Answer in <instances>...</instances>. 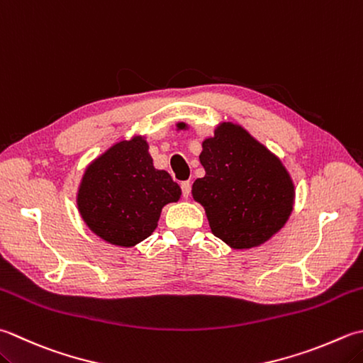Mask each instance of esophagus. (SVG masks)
<instances>
[{
  "label": "esophagus",
  "instance_id": "esophagus-1",
  "mask_svg": "<svg viewBox=\"0 0 363 363\" xmlns=\"http://www.w3.org/2000/svg\"><path fill=\"white\" fill-rule=\"evenodd\" d=\"M181 189H182V196L187 200V198L190 196V182H189V181L182 182V184H181Z\"/></svg>",
  "mask_w": 363,
  "mask_h": 363
}]
</instances>
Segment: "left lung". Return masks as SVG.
Masks as SVG:
<instances>
[{"label": "left lung", "mask_w": 363, "mask_h": 363, "mask_svg": "<svg viewBox=\"0 0 363 363\" xmlns=\"http://www.w3.org/2000/svg\"><path fill=\"white\" fill-rule=\"evenodd\" d=\"M176 123V130H189ZM204 177L191 186L214 236L250 250L275 236L291 217L296 187L286 167L242 125L222 121L201 143Z\"/></svg>", "instance_id": "left-lung-1"}]
</instances>
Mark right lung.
<instances>
[{
	"label": "right lung",
	"instance_id": "right-lung-1",
	"mask_svg": "<svg viewBox=\"0 0 363 363\" xmlns=\"http://www.w3.org/2000/svg\"><path fill=\"white\" fill-rule=\"evenodd\" d=\"M181 187L154 167L145 135L119 140L92 159L77 189V209L97 238L135 247L157 228L163 206L179 201Z\"/></svg>",
	"mask_w": 363,
	"mask_h": 363
}]
</instances>
